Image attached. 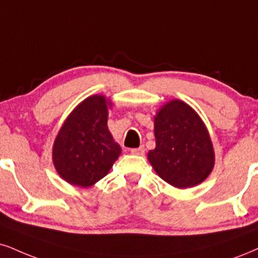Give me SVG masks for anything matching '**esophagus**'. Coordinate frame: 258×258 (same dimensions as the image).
<instances>
[{
  "mask_svg": "<svg viewBox=\"0 0 258 258\" xmlns=\"http://www.w3.org/2000/svg\"><path fill=\"white\" fill-rule=\"evenodd\" d=\"M130 153L134 154V155H144L145 154V147H144V146H141V147H139V148L130 149Z\"/></svg>",
  "mask_w": 258,
  "mask_h": 258,
  "instance_id": "34e87169",
  "label": "esophagus"
}]
</instances>
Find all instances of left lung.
Instances as JSON below:
<instances>
[{
	"label": "left lung",
	"mask_w": 258,
	"mask_h": 258,
	"mask_svg": "<svg viewBox=\"0 0 258 258\" xmlns=\"http://www.w3.org/2000/svg\"><path fill=\"white\" fill-rule=\"evenodd\" d=\"M155 148L149 163L161 179L178 189L202 183L215 163L211 136L201 117L182 100H171L154 117Z\"/></svg>",
	"instance_id": "obj_1"
}]
</instances>
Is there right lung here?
Returning <instances> with one entry per match:
<instances>
[{
  "mask_svg": "<svg viewBox=\"0 0 258 258\" xmlns=\"http://www.w3.org/2000/svg\"><path fill=\"white\" fill-rule=\"evenodd\" d=\"M111 100L91 95L67 117L52 147L57 173L72 185L88 187L109 173L120 146L107 128Z\"/></svg>",
  "mask_w": 258,
  "mask_h": 258,
  "instance_id": "right-lung-1",
  "label": "right lung"
}]
</instances>
